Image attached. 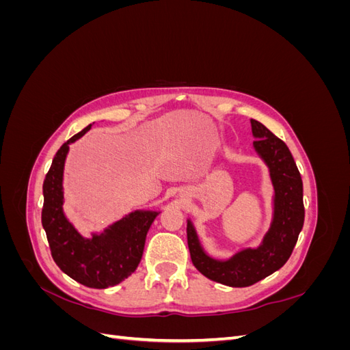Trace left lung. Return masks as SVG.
I'll list each match as a JSON object with an SVG mask.
<instances>
[{"label":"left lung","instance_id":"obj_1","mask_svg":"<svg viewBox=\"0 0 350 350\" xmlns=\"http://www.w3.org/2000/svg\"><path fill=\"white\" fill-rule=\"evenodd\" d=\"M254 147L270 169L274 187V217L262 243L243 250L226 261L208 257L201 248L191 221L187 225L188 248L196 269L206 278L234 288H245L270 276L289 260L304 226L302 178L289 147L267 126L251 120Z\"/></svg>","mask_w":350,"mask_h":350}]
</instances>
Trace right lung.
Returning a JSON list of instances; mask_svg holds the SVG:
<instances>
[{"label":"right lung","mask_w":350,"mask_h":350,"mask_svg":"<svg viewBox=\"0 0 350 350\" xmlns=\"http://www.w3.org/2000/svg\"><path fill=\"white\" fill-rule=\"evenodd\" d=\"M92 125L72 135L62 144L44 181L42 226L46 232L52 258L66 274L79 283L94 289L118 284L139 266L146 235L157 211L137 210L116 221L105 234L83 238L66 219L62 211V172L70 143L90 130Z\"/></svg>","instance_id":"right-lung-1"}]
</instances>
